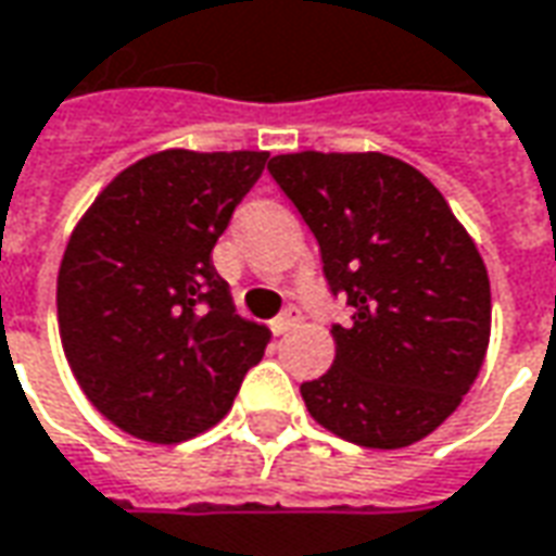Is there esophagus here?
Instances as JSON below:
<instances>
[{"label":"esophagus","mask_w":556,"mask_h":556,"mask_svg":"<svg viewBox=\"0 0 556 556\" xmlns=\"http://www.w3.org/2000/svg\"><path fill=\"white\" fill-rule=\"evenodd\" d=\"M301 318L304 316H301V309H298V306H286V309L274 318V331L289 333L291 328H298V325H301Z\"/></svg>","instance_id":"1"}]
</instances>
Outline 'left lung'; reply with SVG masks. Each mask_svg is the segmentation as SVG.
<instances>
[{
	"label": "left lung",
	"mask_w": 556,
	"mask_h": 556,
	"mask_svg": "<svg viewBox=\"0 0 556 556\" xmlns=\"http://www.w3.org/2000/svg\"><path fill=\"white\" fill-rule=\"evenodd\" d=\"M270 177L309 225L352 316L331 370L301 386L318 425L355 445L425 440L476 382L491 282L476 243L421 170L386 153H289Z\"/></svg>",
	"instance_id": "1"
}]
</instances>
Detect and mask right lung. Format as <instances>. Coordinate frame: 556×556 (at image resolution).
Wrapping results in <instances>:
<instances>
[{"label":"right lung","mask_w":556,"mask_h":556,"mask_svg":"<svg viewBox=\"0 0 556 556\" xmlns=\"http://www.w3.org/2000/svg\"><path fill=\"white\" fill-rule=\"evenodd\" d=\"M267 153L165 150L96 198L62 255L65 358L99 413L147 442L213 427L262 361L267 328L235 313L211 252Z\"/></svg>","instance_id":"right-lung-1"}]
</instances>
